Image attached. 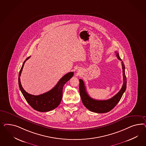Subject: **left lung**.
<instances>
[{
    "mask_svg": "<svg viewBox=\"0 0 146 146\" xmlns=\"http://www.w3.org/2000/svg\"><path fill=\"white\" fill-rule=\"evenodd\" d=\"M116 56L118 59L121 61L117 52H115ZM122 69H123V84L122 88L119 92L115 95L113 97L107 100H97L93 99L90 97L86 91V86L84 82L82 79H79L80 94L82 102L84 106L87 108L89 110L91 111L96 113H106L111 110L115 108V106L119 102L123 94L126 89V77L125 72V65L123 62H121Z\"/></svg>",
    "mask_w": 146,
    "mask_h": 146,
    "instance_id": "left-lung-1",
    "label": "left lung"
}]
</instances>
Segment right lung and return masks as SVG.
Masks as SVG:
<instances>
[{"instance_id": "right-lung-1", "label": "right lung", "mask_w": 146, "mask_h": 146, "mask_svg": "<svg viewBox=\"0 0 146 146\" xmlns=\"http://www.w3.org/2000/svg\"><path fill=\"white\" fill-rule=\"evenodd\" d=\"M30 57L27 58L22 64L21 68L19 74V86L27 102L35 110L40 112H48L52 110L60 104L62 96V89L64 84L70 80L73 76L74 72H71L63 76L62 79L58 81L57 84L51 90L46 93L39 95H33L27 93L22 87L20 82V75L22 72L24 64L27 60Z\"/></svg>"}]
</instances>
